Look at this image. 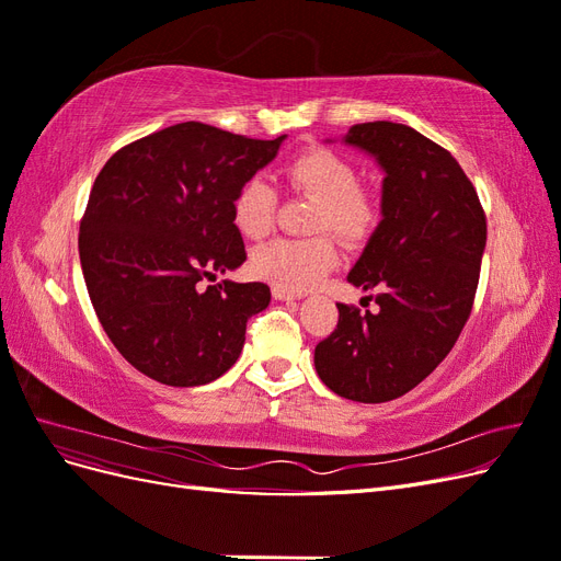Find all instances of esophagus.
<instances>
[{
    "mask_svg": "<svg viewBox=\"0 0 561 561\" xmlns=\"http://www.w3.org/2000/svg\"><path fill=\"white\" fill-rule=\"evenodd\" d=\"M271 295H274V299H280V301H290V299H297V297H299L297 293L285 290V287H278V285L271 287Z\"/></svg>",
    "mask_w": 561,
    "mask_h": 561,
    "instance_id": "esophagus-1",
    "label": "esophagus"
}]
</instances>
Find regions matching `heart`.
<instances>
[{"label": "heart", "mask_w": 561, "mask_h": 561, "mask_svg": "<svg viewBox=\"0 0 561 561\" xmlns=\"http://www.w3.org/2000/svg\"><path fill=\"white\" fill-rule=\"evenodd\" d=\"M293 190L318 198L313 231H332L346 243H360L379 222V203L358 186L355 165L330 147H309L285 163ZM276 192L262 175L248 178L231 198V219L245 239H262L274 225ZM339 262L330 236L276 239L252 252L250 266L260 278L301 293L313 287Z\"/></svg>", "instance_id": "1"}]
</instances>
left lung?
I'll return each mask as SVG.
<instances>
[{"label":"left lung","instance_id":"left-lung-1","mask_svg":"<svg viewBox=\"0 0 561 561\" xmlns=\"http://www.w3.org/2000/svg\"><path fill=\"white\" fill-rule=\"evenodd\" d=\"M346 145L383 171L381 222L348 274L377 290V311L336 304L334 332L316 346V371L336 396L388 402L447 358L472 311L486 217L463 168L426 135L390 122L355 124Z\"/></svg>","mask_w":561,"mask_h":561}]
</instances>
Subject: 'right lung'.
Listing matches in <instances>:
<instances>
[{"label":"right lung","instance_id":"right-lung-1","mask_svg":"<svg viewBox=\"0 0 561 561\" xmlns=\"http://www.w3.org/2000/svg\"><path fill=\"white\" fill-rule=\"evenodd\" d=\"M283 140L184 122L122 147L98 173L79 227L83 280L110 342L149 379L203 386L239 360L268 285L203 280L245 262L231 198Z\"/></svg>","mask_w":561,"mask_h":561}]
</instances>
